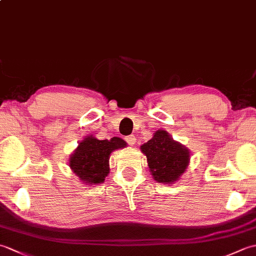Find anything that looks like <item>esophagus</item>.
Masks as SVG:
<instances>
[{
	"mask_svg": "<svg viewBox=\"0 0 256 256\" xmlns=\"http://www.w3.org/2000/svg\"><path fill=\"white\" fill-rule=\"evenodd\" d=\"M125 140H126V142H128V145L133 146L135 143H136V138H135L134 135H130V136L125 138Z\"/></svg>",
	"mask_w": 256,
	"mask_h": 256,
	"instance_id": "1",
	"label": "esophagus"
}]
</instances>
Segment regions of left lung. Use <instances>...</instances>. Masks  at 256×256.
Returning <instances> with one entry per match:
<instances>
[{"mask_svg": "<svg viewBox=\"0 0 256 256\" xmlns=\"http://www.w3.org/2000/svg\"><path fill=\"white\" fill-rule=\"evenodd\" d=\"M140 148L148 158L150 175L160 184L178 182L190 162V150L165 130H157L153 138Z\"/></svg>", "mask_w": 256, "mask_h": 256, "instance_id": "left-lung-1", "label": "left lung"}]
</instances>
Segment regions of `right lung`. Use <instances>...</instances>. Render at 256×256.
Masks as SVG:
<instances>
[{
    "label": "right lung",
    "instance_id": "right-lung-1",
    "mask_svg": "<svg viewBox=\"0 0 256 256\" xmlns=\"http://www.w3.org/2000/svg\"><path fill=\"white\" fill-rule=\"evenodd\" d=\"M126 148V143L120 138L98 140L94 135H86L80 140L68 158L70 170L81 182L88 186L104 182L110 172V160L113 150Z\"/></svg>",
    "mask_w": 256,
    "mask_h": 256
}]
</instances>
